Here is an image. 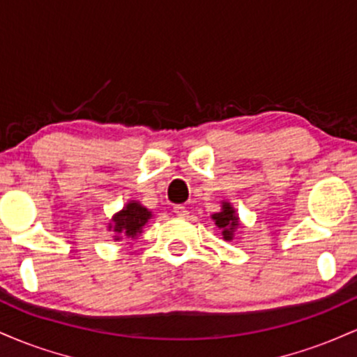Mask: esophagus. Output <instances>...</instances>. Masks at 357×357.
<instances>
[{
  "mask_svg": "<svg viewBox=\"0 0 357 357\" xmlns=\"http://www.w3.org/2000/svg\"><path fill=\"white\" fill-rule=\"evenodd\" d=\"M173 210L176 213V216H179V218H188V216H190V211H188L186 206H183V204H176Z\"/></svg>",
  "mask_w": 357,
  "mask_h": 357,
  "instance_id": "obj_1",
  "label": "esophagus"
}]
</instances>
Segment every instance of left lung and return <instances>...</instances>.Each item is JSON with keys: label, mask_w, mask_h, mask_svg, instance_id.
<instances>
[{"label": "left lung", "mask_w": 357, "mask_h": 357, "mask_svg": "<svg viewBox=\"0 0 357 357\" xmlns=\"http://www.w3.org/2000/svg\"><path fill=\"white\" fill-rule=\"evenodd\" d=\"M211 220L221 230V236L225 241H231L235 236V231L240 228V216L230 202L223 199L221 202V210L218 213H213Z\"/></svg>", "instance_id": "obj_1"}]
</instances>
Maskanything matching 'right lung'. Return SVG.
Listing matches in <instances>:
<instances>
[{"mask_svg":"<svg viewBox=\"0 0 357 357\" xmlns=\"http://www.w3.org/2000/svg\"><path fill=\"white\" fill-rule=\"evenodd\" d=\"M151 218H153V211L142 206L141 202L130 199L121 211L114 213L107 223V231H112V238L116 241L127 240V243H130L141 235Z\"/></svg>","mask_w":357,"mask_h":357,"instance_id":"add662e5","label":"right lung"}]
</instances>
